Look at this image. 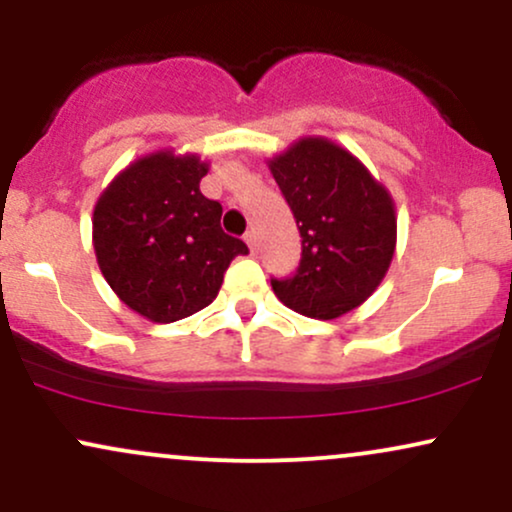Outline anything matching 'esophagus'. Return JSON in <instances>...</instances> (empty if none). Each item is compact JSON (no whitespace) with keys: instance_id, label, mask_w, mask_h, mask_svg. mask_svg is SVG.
I'll return each mask as SVG.
<instances>
[{"instance_id":"34e87169","label":"esophagus","mask_w":512,"mask_h":512,"mask_svg":"<svg viewBox=\"0 0 512 512\" xmlns=\"http://www.w3.org/2000/svg\"><path fill=\"white\" fill-rule=\"evenodd\" d=\"M245 243L250 245L252 252H257V248H260V240H257V233H255V231L245 233Z\"/></svg>"}]
</instances>
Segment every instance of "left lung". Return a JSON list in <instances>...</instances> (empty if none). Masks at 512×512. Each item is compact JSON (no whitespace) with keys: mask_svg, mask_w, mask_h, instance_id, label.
I'll return each instance as SVG.
<instances>
[{"mask_svg":"<svg viewBox=\"0 0 512 512\" xmlns=\"http://www.w3.org/2000/svg\"><path fill=\"white\" fill-rule=\"evenodd\" d=\"M267 166L303 238L298 272L272 281L276 298L315 320L351 313L373 296L395 257L390 190L327 137H301Z\"/></svg>","mask_w":512,"mask_h":512,"instance_id":"left-lung-1","label":"left lung"}]
</instances>
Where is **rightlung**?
<instances>
[{
    "label": "right lung",
    "mask_w": 512,
    "mask_h": 512,
    "mask_svg": "<svg viewBox=\"0 0 512 512\" xmlns=\"http://www.w3.org/2000/svg\"><path fill=\"white\" fill-rule=\"evenodd\" d=\"M209 161L158 149L122 168L93 207L98 267L127 308L175 322L219 296L248 245L221 228V204L199 190Z\"/></svg>",
    "instance_id": "add662e5"
}]
</instances>
